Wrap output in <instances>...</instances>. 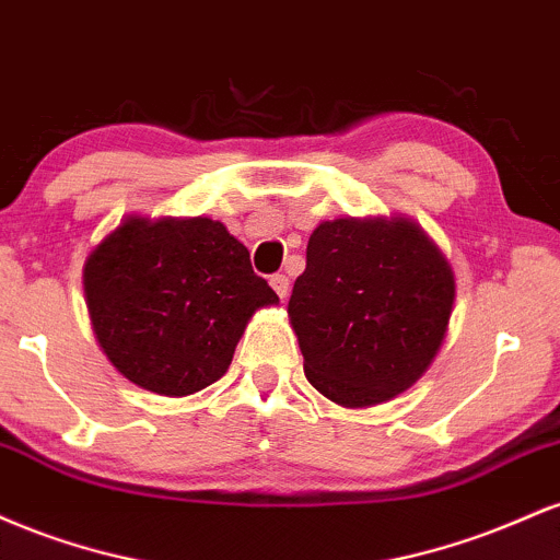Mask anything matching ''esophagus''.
Returning <instances> with one entry per match:
<instances>
[{"label": "esophagus", "mask_w": 560, "mask_h": 560, "mask_svg": "<svg viewBox=\"0 0 560 560\" xmlns=\"http://www.w3.org/2000/svg\"><path fill=\"white\" fill-rule=\"evenodd\" d=\"M271 287H273V292L279 294V298H287V292H289V276H287V273H273V276H271Z\"/></svg>", "instance_id": "1"}]
</instances>
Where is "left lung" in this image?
I'll return each mask as SVG.
<instances>
[{"label":"left lung","instance_id":"8db88e82","mask_svg":"<svg viewBox=\"0 0 560 560\" xmlns=\"http://www.w3.org/2000/svg\"><path fill=\"white\" fill-rule=\"evenodd\" d=\"M453 300V271L416 223H320L289 298L307 382L350 408L400 395L434 361Z\"/></svg>","mask_w":560,"mask_h":560}]
</instances>
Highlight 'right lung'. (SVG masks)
<instances>
[{
	"label": "right lung",
	"instance_id": "1",
	"mask_svg": "<svg viewBox=\"0 0 560 560\" xmlns=\"http://www.w3.org/2000/svg\"><path fill=\"white\" fill-rule=\"evenodd\" d=\"M83 289L115 369L171 397L226 374L249 316L279 302L247 247L210 218H131L89 255Z\"/></svg>",
	"mask_w": 560,
	"mask_h": 560
}]
</instances>
